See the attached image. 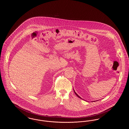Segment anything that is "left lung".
<instances>
[{"instance_id": "obj_1", "label": "left lung", "mask_w": 129, "mask_h": 129, "mask_svg": "<svg viewBox=\"0 0 129 129\" xmlns=\"http://www.w3.org/2000/svg\"><path fill=\"white\" fill-rule=\"evenodd\" d=\"M74 93H75V95H76V96H77V97H79V98H80L81 99V97H80V96H78V95H77V93H76V92H75V91H74ZM94 102H95V101H94Z\"/></svg>"}]
</instances>
